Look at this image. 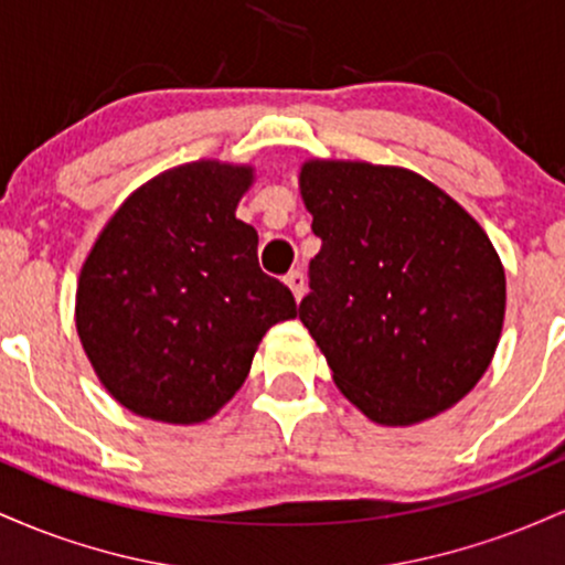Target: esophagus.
Wrapping results in <instances>:
<instances>
[{
  "instance_id": "obj_1",
  "label": "esophagus",
  "mask_w": 565,
  "mask_h": 565,
  "mask_svg": "<svg viewBox=\"0 0 565 565\" xmlns=\"http://www.w3.org/2000/svg\"><path fill=\"white\" fill-rule=\"evenodd\" d=\"M287 281V287L291 289V295H295V300H300V297L305 295V276L302 270H291V274L284 278Z\"/></svg>"
}]
</instances>
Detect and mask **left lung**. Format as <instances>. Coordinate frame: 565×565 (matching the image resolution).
<instances>
[{
  "mask_svg": "<svg viewBox=\"0 0 565 565\" xmlns=\"http://www.w3.org/2000/svg\"><path fill=\"white\" fill-rule=\"evenodd\" d=\"M300 193L321 252L297 313L342 395L391 427L462 401L494 359L508 300L486 231L404 167L310 159Z\"/></svg>",
  "mask_w": 565,
  "mask_h": 565,
  "instance_id": "1",
  "label": "left lung"
}]
</instances>
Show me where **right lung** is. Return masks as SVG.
I'll return each mask as SVG.
<instances>
[{"instance_id":"obj_1","label":"right lung","mask_w":565,"mask_h":565,"mask_svg":"<svg viewBox=\"0 0 565 565\" xmlns=\"http://www.w3.org/2000/svg\"><path fill=\"white\" fill-rule=\"evenodd\" d=\"M252 167L201 159L129 193L89 249L76 332L97 380L129 412L204 423L244 385L260 340L297 302L257 263L236 217Z\"/></svg>"}]
</instances>
